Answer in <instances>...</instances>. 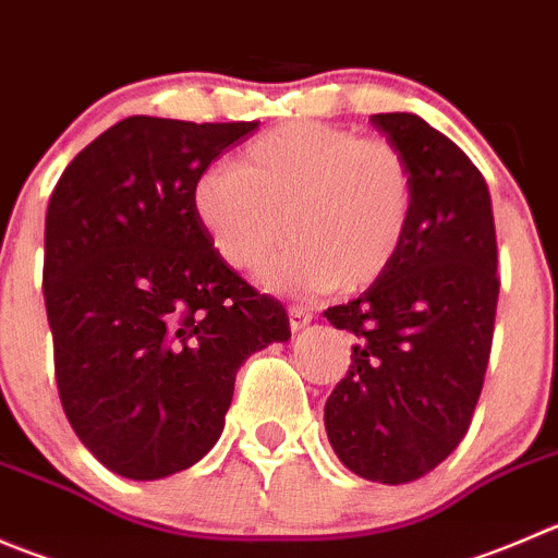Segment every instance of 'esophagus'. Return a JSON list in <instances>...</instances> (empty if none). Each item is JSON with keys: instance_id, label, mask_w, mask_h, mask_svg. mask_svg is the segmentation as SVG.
Returning a JSON list of instances; mask_svg holds the SVG:
<instances>
[{"instance_id": "34e87169", "label": "esophagus", "mask_w": 558, "mask_h": 558, "mask_svg": "<svg viewBox=\"0 0 558 558\" xmlns=\"http://www.w3.org/2000/svg\"><path fill=\"white\" fill-rule=\"evenodd\" d=\"M311 318H313V313L307 311V307H302V305H291L289 307V324H291V329H294V332L305 329L307 324H311Z\"/></svg>"}]
</instances>
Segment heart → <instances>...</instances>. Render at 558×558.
<instances>
[{"label": "heart", "instance_id": "1", "mask_svg": "<svg viewBox=\"0 0 558 558\" xmlns=\"http://www.w3.org/2000/svg\"><path fill=\"white\" fill-rule=\"evenodd\" d=\"M193 207L226 262L262 267L269 289L322 291L373 283L398 253L411 215L405 160L381 138L324 122H289L258 135L236 166L204 171Z\"/></svg>", "mask_w": 558, "mask_h": 558}]
</instances>
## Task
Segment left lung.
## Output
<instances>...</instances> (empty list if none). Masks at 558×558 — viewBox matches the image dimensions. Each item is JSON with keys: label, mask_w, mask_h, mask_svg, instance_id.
Returning <instances> with one entry per match:
<instances>
[{"label": "left lung", "mask_w": 558, "mask_h": 558, "mask_svg": "<svg viewBox=\"0 0 558 558\" xmlns=\"http://www.w3.org/2000/svg\"><path fill=\"white\" fill-rule=\"evenodd\" d=\"M411 177V215L389 267L324 311L356 338L324 405L335 456L371 483L434 472L463 441L494 343L499 275L490 193L458 144L416 113H373Z\"/></svg>", "instance_id": "8db88e82"}]
</instances>
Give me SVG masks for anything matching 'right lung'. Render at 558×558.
<instances>
[{
    "mask_svg": "<svg viewBox=\"0 0 558 558\" xmlns=\"http://www.w3.org/2000/svg\"><path fill=\"white\" fill-rule=\"evenodd\" d=\"M256 128L128 117L51 193L43 294L59 400L119 477L202 461L242 362L291 338L283 305L223 262L193 207L198 177Z\"/></svg>",
    "mask_w": 558,
    "mask_h": 558,
    "instance_id": "1",
    "label": "right lung"
}]
</instances>
